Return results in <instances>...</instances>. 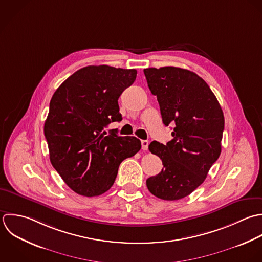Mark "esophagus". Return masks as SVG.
I'll use <instances>...</instances> for the list:
<instances>
[{
  "instance_id": "obj_1",
  "label": "esophagus",
  "mask_w": 262,
  "mask_h": 262,
  "mask_svg": "<svg viewBox=\"0 0 262 262\" xmlns=\"http://www.w3.org/2000/svg\"><path fill=\"white\" fill-rule=\"evenodd\" d=\"M148 146H149V142L148 141H142V149L144 151H147L148 150Z\"/></svg>"
}]
</instances>
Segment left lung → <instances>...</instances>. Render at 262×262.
I'll list each match as a JSON object with an SVG mask.
<instances>
[{
    "mask_svg": "<svg viewBox=\"0 0 262 262\" xmlns=\"http://www.w3.org/2000/svg\"><path fill=\"white\" fill-rule=\"evenodd\" d=\"M151 93L157 97L163 123L176 124L166 145L153 141L152 154L163 164L161 172L146 181L157 198L179 200L190 195L206 179L222 152L225 117L222 107L203 78L195 72L166 66L144 69Z\"/></svg>",
    "mask_w": 262,
    "mask_h": 262,
    "instance_id": "1",
    "label": "left lung"
}]
</instances>
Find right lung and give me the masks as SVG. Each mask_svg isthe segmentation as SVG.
Instances as JSON below:
<instances>
[{"label": "right lung", "mask_w": 262, "mask_h": 262, "mask_svg": "<svg viewBox=\"0 0 262 262\" xmlns=\"http://www.w3.org/2000/svg\"><path fill=\"white\" fill-rule=\"evenodd\" d=\"M137 77L136 69L91 65L75 71L54 93L43 133L50 161L75 193L108 191L119 164L141 149L136 137L105 129L122 119L118 98Z\"/></svg>", "instance_id": "add662e5"}]
</instances>
